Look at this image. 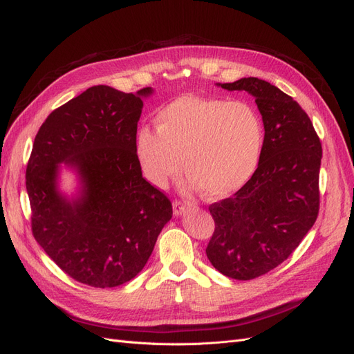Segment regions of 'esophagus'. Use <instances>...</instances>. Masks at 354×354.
<instances>
[{"mask_svg":"<svg viewBox=\"0 0 354 354\" xmlns=\"http://www.w3.org/2000/svg\"><path fill=\"white\" fill-rule=\"evenodd\" d=\"M173 211H174L176 217H180V216H185L186 212H189L190 207L187 205V203L181 202V201H174L173 202Z\"/></svg>","mask_w":354,"mask_h":354,"instance_id":"obj_1","label":"esophagus"}]
</instances>
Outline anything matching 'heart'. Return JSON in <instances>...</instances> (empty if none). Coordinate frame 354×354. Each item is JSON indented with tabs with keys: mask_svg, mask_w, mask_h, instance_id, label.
I'll list each match as a JSON object with an SVG mask.
<instances>
[{
	"mask_svg": "<svg viewBox=\"0 0 354 354\" xmlns=\"http://www.w3.org/2000/svg\"><path fill=\"white\" fill-rule=\"evenodd\" d=\"M156 131L136 134V156L143 176L165 187L185 164L187 186L208 199L239 192L260 162L264 128L250 103L183 94L155 116Z\"/></svg>",
	"mask_w": 354,
	"mask_h": 354,
	"instance_id": "b5f03b06",
	"label": "heart"
}]
</instances>
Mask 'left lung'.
Here are the masks:
<instances>
[{"mask_svg":"<svg viewBox=\"0 0 354 354\" xmlns=\"http://www.w3.org/2000/svg\"><path fill=\"white\" fill-rule=\"evenodd\" d=\"M216 85L251 94L264 125L251 180L209 207L216 221L209 263L232 279L250 281L285 261L313 227L322 146L301 106L270 82L250 77Z\"/></svg>","mask_w":354,"mask_h":354,"instance_id":"left-lung-1","label":"left lung"}]
</instances>
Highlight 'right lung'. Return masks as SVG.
<instances>
[{"label": "right lung", "instance_id": "add662e5", "mask_svg": "<svg viewBox=\"0 0 354 354\" xmlns=\"http://www.w3.org/2000/svg\"><path fill=\"white\" fill-rule=\"evenodd\" d=\"M109 85L85 90L48 115L26 168L32 233L72 279L94 288L122 285L140 273L173 217L168 198L142 176L136 156L143 99ZM63 169L77 178L68 196Z\"/></svg>", "mask_w": 354, "mask_h": 354}]
</instances>
